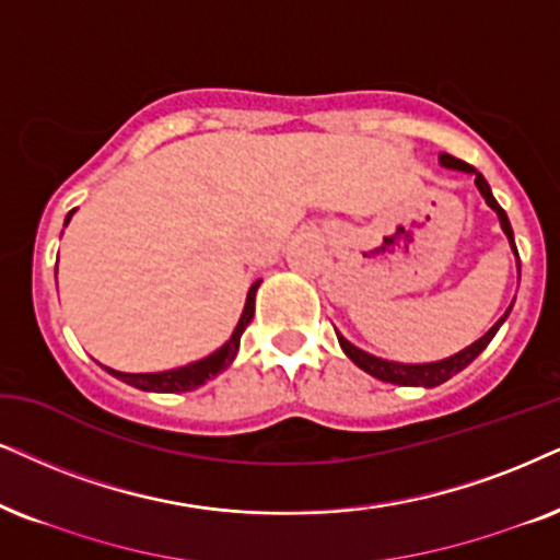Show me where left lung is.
I'll use <instances>...</instances> for the list:
<instances>
[{"label": "left lung", "instance_id": "left-lung-1", "mask_svg": "<svg viewBox=\"0 0 560 560\" xmlns=\"http://www.w3.org/2000/svg\"><path fill=\"white\" fill-rule=\"evenodd\" d=\"M439 162H442L444 167L465 170V173L476 175V186H478V190H480V194H483L488 207H491V209L499 214V219H501V230L506 232L509 243H512V250L516 253L514 232H512V224H509L506 211L499 207V201H497V198H493L491 188H488V183H486L483 175H480L478 170L472 167V165H468V162L452 158V154H439ZM509 310H512V307H509ZM509 310H506V315H509ZM506 315L501 317V320H499L497 325H493V328L488 330L483 338H478L476 343L468 346V349L455 353V357H450V359H442V362H434V364H398V362H385V359H377V357H372V353L357 349V346L346 341V338L338 336V332H336V336H338V343H341V349L346 351V357H349L351 362L357 364V366H362V370H364L366 374H372V377H377V380H382V382H393V385L436 387V385H442V382H447V380L452 377V374L463 372L465 366H468V364L472 362V359H476L478 353L483 351L488 343H491V338L497 336V330L501 328V323L506 320Z\"/></svg>", "mask_w": 560, "mask_h": 560}]
</instances>
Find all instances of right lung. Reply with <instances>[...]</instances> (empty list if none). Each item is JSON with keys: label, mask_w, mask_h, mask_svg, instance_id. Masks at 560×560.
<instances>
[{"label": "right lung", "mask_w": 560, "mask_h": 560, "mask_svg": "<svg viewBox=\"0 0 560 560\" xmlns=\"http://www.w3.org/2000/svg\"><path fill=\"white\" fill-rule=\"evenodd\" d=\"M72 219V211H69L67 222ZM260 284V279L256 284L250 287V292H247V302H245V310H243V317H240L235 332L230 336V341L222 346V349L211 353V357L201 359V362H194L188 366H180V370H170V372H158V374H129V372H116V370H108L113 377L129 382L131 387H139V390H152V393H186V390H196L198 385H203V382L217 377L219 372H224L228 366L232 364V359L237 357V349H240V336H243L247 325L253 320V310H256V289Z\"/></svg>", "instance_id": "add662e5"}]
</instances>
